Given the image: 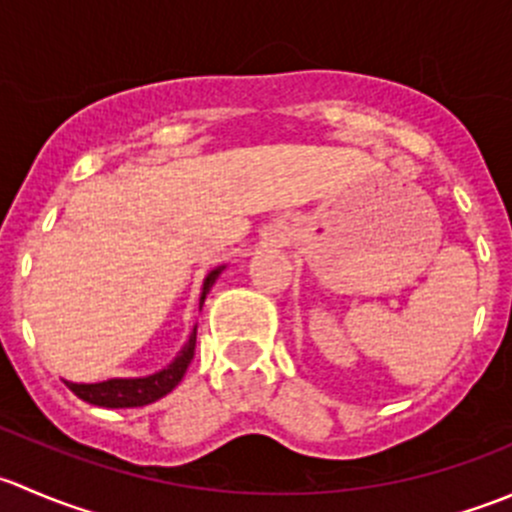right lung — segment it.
Instances as JSON below:
<instances>
[{"label":"right lung","mask_w":512,"mask_h":512,"mask_svg":"<svg viewBox=\"0 0 512 512\" xmlns=\"http://www.w3.org/2000/svg\"><path fill=\"white\" fill-rule=\"evenodd\" d=\"M225 267L210 272L203 282V292H200V307H203L205 297H208L210 287L215 285L218 275ZM195 354V329L190 334V339L185 342V347L180 349L178 356L170 361L165 369L156 371L151 376H141V379H108L98 381V384H74V381H66L71 391L79 396L81 401L94 406H106V409H136V406L153 404V401L163 399L165 394L175 389L180 384V379L188 371V364L193 361Z\"/></svg>","instance_id":"1"}]
</instances>
